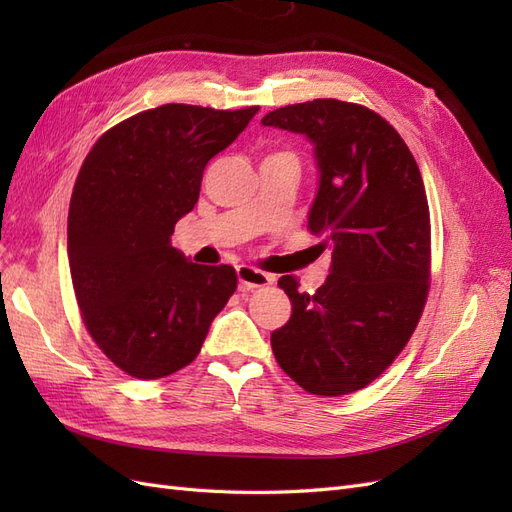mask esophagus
<instances>
[{"label": "esophagus", "instance_id": "1", "mask_svg": "<svg viewBox=\"0 0 512 512\" xmlns=\"http://www.w3.org/2000/svg\"><path fill=\"white\" fill-rule=\"evenodd\" d=\"M237 277H239V286L243 290H254V288L267 286V284L273 282V275L260 271V269H254L250 265H239L237 267Z\"/></svg>", "mask_w": 512, "mask_h": 512}]
</instances>
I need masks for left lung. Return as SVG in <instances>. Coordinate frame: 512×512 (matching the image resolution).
Listing matches in <instances>:
<instances>
[{"label": "left lung", "mask_w": 512, "mask_h": 512, "mask_svg": "<svg viewBox=\"0 0 512 512\" xmlns=\"http://www.w3.org/2000/svg\"><path fill=\"white\" fill-rule=\"evenodd\" d=\"M262 126L307 136L318 190L307 228L331 252L314 294L292 275L280 288L290 320L271 333L277 363L307 393L337 397L363 389L404 350L429 290V205L404 138L365 106L333 98L290 104Z\"/></svg>", "instance_id": "obj_1"}]
</instances>
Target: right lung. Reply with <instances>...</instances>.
<instances>
[{"label": "right lung", "instance_id": "add662e5", "mask_svg": "<svg viewBox=\"0 0 512 512\" xmlns=\"http://www.w3.org/2000/svg\"><path fill=\"white\" fill-rule=\"evenodd\" d=\"M256 113L149 108L102 134L76 177L68 213L76 303L98 348L138 380L190 365L237 290L235 269L190 262L170 235L194 209L209 160Z\"/></svg>", "mask_w": 512, "mask_h": 512}]
</instances>
